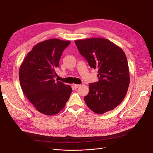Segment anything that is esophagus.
Wrapping results in <instances>:
<instances>
[{
	"instance_id": "34e87169",
	"label": "esophagus",
	"mask_w": 153,
	"mask_h": 153,
	"mask_svg": "<svg viewBox=\"0 0 153 153\" xmlns=\"http://www.w3.org/2000/svg\"><path fill=\"white\" fill-rule=\"evenodd\" d=\"M80 86V85H77V84H73V87H75V88H77L79 87Z\"/></svg>"
}]
</instances>
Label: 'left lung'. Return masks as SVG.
Listing matches in <instances>:
<instances>
[{"label":"left lung","mask_w":153,"mask_h":153,"mask_svg":"<svg viewBox=\"0 0 153 153\" xmlns=\"http://www.w3.org/2000/svg\"><path fill=\"white\" fill-rule=\"evenodd\" d=\"M75 42L91 68L98 70L99 81L89 84V93L84 97L85 103L97 114L112 111L123 102L129 85L126 54L104 38L79 39Z\"/></svg>","instance_id":"left-lung-1"}]
</instances>
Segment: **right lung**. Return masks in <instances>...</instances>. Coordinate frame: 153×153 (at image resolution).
<instances>
[{
    "mask_svg": "<svg viewBox=\"0 0 153 153\" xmlns=\"http://www.w3.org/2000/svg\"><path fill=\"white\" fill-rule=\"evenodd\" d=\"M69 41L50 39L35 45L24 58L19 69L23 93L37 111L53 115L59 113L68 100L72 89L57 81L56 70Z\"/></svg>",
    "mask_w": 153,
    "mask_h": 153,
    "instance_id": "right-lung-1",
    "label": "right lung"
}]
</instances>
